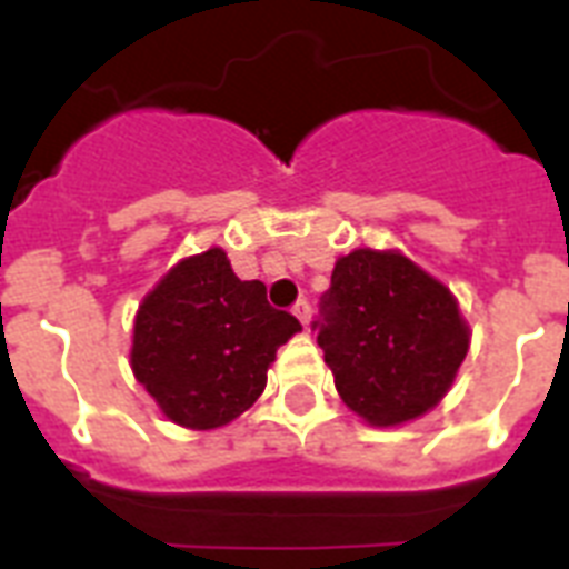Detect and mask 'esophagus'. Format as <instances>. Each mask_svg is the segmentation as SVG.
Masks as SVG:
<instances>
[{"label":"esophagus","mask_w":569,"mask_h":569,"mask_svg":"<svg viewBox=\"0 0 569 569\" xmlns=\"http://www.w3.org/2000/svg\"><path fill=\"white\" fill-rule=\"evenodd\" d=\"M292 312H295V319L301 321L303 328H310V303H307V301H298V303H295V307H292Z\"/></svg>","instance_id":"obj_1"}]
</instances>
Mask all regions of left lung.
<instances>
[{
    "instance_id": "1",
    "label": "left lung",
    "mask_w": 569,
    "mask_h": 569,
    "mask_svg": "<svg viewBox=\"0 0 569 569\" xmlns=\"http://www.w3.org/2000/svg\"><path fill=\"white\" fill-rule=\"evenodd\" d=\"M312 328L339 398L378 428L440 405L469 351L458 298L398 250L339 257Z\"/></svg>"
}]
</instances>
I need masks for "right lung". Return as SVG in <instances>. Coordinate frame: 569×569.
<instances>
[{"mask_svg":"<svg viewBox=\"0 0 569 569\" xmlns=\"http://www.w3.org/2000/svg\"><path fill=\"white\" fill-rule=\"evenodd\" d=\"M301 321L274 310L259 280H239L221 248L180 259L136 312L129 363L171 422L212 431L266 389L277 348Z\"/></svg>","mask_w":569,"mask_h":569,"instance_id":"right-lung-1","label":"right lung"}]
</instances>
